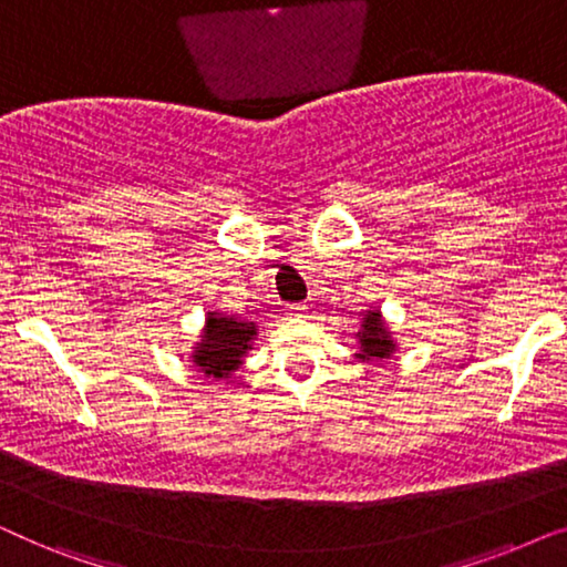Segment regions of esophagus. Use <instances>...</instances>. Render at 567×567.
<instances>
[{
	"label": "esophagus",
	"mask_w": 567,
	"mask_h": 567,
	"mask_svg": "<svg viewBox=\"0 0 567 567\" xmlns=\"http://www.w3.org/2000/svg\"><path fill=\"white\" fill-rule=\"evenodd\" d=\"M289 315L291 317H307L309 315V305H307V301H297V305L289 307Z\"/></svg>",
	"instance_id": "34e87169"
}]
</instances>
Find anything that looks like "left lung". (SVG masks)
<instances>
[{
	"label": "left lung",
	"instance_id": "left-lung-1",
	"mask_svg": "<svg viewBox=\"0 0 567 567\" xmlns=\"http://www.w3.org/2000/svg\"><path fill=\"white\" fill-rule=\"evenodd\" d=\"M394 340L392 332L386 330V322L382 320V312L379 309H369L363 312L361 330H359V359L371 361V359H390L394 353Z\"/></svg>",
	"mask_w": 567,
	"mask_h": 567
}]
</instances>
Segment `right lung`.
Returning <instances> with one entry per match:
<instances>
[{
    "label": "right lung",
    "instance_id": "obj_1",
    "mask_svg": "<svg viewBox=\"0 0 567 567\" xmlns=\"http://www.w3.org/2000/svg\"><path fill=\"white\" fill-rule=\"evenodd\" d=\"M255 336H258V324L255 322L208 312L204 336H200V343H196L190 359L206 377L229 379L243 367V359L250 351Z\"/></svg>",
    "mask_w": 567,
    "mask_h": 567
}]
</instances>
